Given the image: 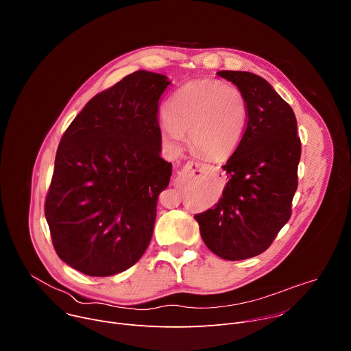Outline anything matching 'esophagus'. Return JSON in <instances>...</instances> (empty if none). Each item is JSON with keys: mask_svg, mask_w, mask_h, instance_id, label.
<instances>
[{"mask_svg": "<svg viewBox=\"0 0 351 351\" xmlns=\"http://www.w3.org/2000/svg\"><path fill=\"white\" fill-rule=\"evenodd\" d=\"M211 168L207 164L203 162H197V161H189L184 165V173L189 176H194V178H202L207 173H210Z\"/></svg>", "mask_w": 351, "mask_h": 351, "instance_id": "esophagus-1", "label": "esophagus"}]
</instances>
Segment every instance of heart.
<instances>
[{"mask_svg":"<svg viewBox=\"0 0 351 351\" xmlns=\"http://www.w3.org/2000/svg\"><path fill=\"white\" fill-rule=\"evenodd\" d=\"M248 122V104L240 88L221 80L202 79L180 87L168 101L160 123L162 141L179 149L189 132L194 152L225 158L240 144Z\"/></svg>","mask_w":351,"mask_h":351,"instance_id":"b5f03b06","label":"heart"}]
</instances>
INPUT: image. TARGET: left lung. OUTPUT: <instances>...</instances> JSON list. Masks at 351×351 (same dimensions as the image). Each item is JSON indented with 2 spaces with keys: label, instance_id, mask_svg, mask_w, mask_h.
Returning <instances> with one entry per match:
<instances>
[{
  "label": "left lung",
  "instance_id": "1",
  "mask_svg": "<svg viewBox=\"0 0 351 351\" xmlns=\"http://www.w3.org/2000/svg\"><path fill=\"white\" fill-rule=\"evenodd\" d=\"M218 75L243 91L248 122L223 165L229 180L222 197L194 218L214 254L239 261L264 253L289 221L302 143L291 107L265 79L243 71Z\"/></svg>",
  "mask_w": 351,
  "mask_h": 351
}]
</instances>
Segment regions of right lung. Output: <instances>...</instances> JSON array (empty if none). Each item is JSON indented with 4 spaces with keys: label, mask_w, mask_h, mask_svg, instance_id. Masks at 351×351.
<instances>
[{
    "label": "right lung",
    "mask_w": 351,
    "mask_h": 351,
    "mask_svg": "<svg viewBox=\"0 0 351 351\" xmlns=\"http://www.w3.org/2000/svg\"><path fill=\"white\" fill-rule=\"evenodd\" d=\"M167 76L137 71L93 97L64 133L45 197L58 257L88 276L134 265L153 236L172 164L161 154Z\"/></svg>",
    "instance_id": "add662e5"
}]
</instances>
